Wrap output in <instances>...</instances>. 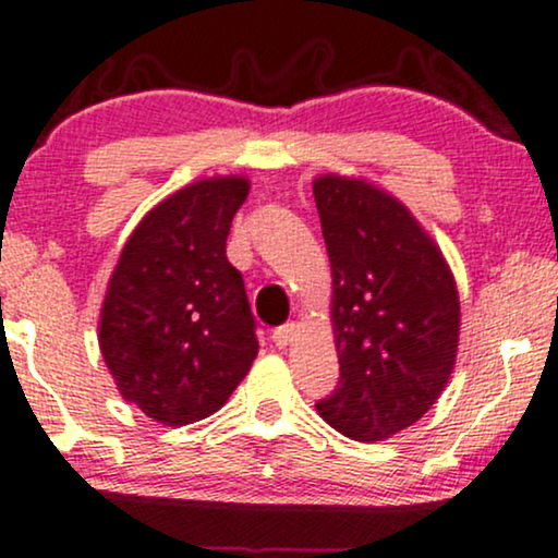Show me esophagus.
<instances>
[{
	"label": "esophagus",
	"mask_w": 558,
	"mask_h": 558,
	"mask_svg": "<svg viewBox=\"0 0 558 558\" xmlns=\"http://www.w3.org/2000/svg\"><path fill=\"white\" fill-rule=\"evenodd\" d=\"M298 331H300V326L298 323H284V326H279L277 331L271 333V339H274V343H277L279 349H284V347H290V343L294 341V336H298Z\"/></svg>",
	"instance_id": "obj_1"
}]
</instances>
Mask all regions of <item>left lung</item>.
I'll list each match as a JSON object with an SVG mask.
<instances>
[{
    "label": "left lung",
    "instance_id": "obj_1",
    "mask_svg": "<svg viewBox=\"0 0 558 558\" xmlns=\"http://www.w3.org/2000/svg\"><path fill=\"white\" fill-rule=\"evenodd\" d=\"M328 260L339 388L318 414L341 435L383 442L418 422L450 380L460 300L439 245L380 185L313 181Z\"/></svg>",
    "mask_w": 558,
    "mask_h": 558
}]
</instances>
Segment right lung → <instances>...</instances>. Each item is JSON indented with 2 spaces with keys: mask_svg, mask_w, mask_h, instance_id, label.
<instances>
[{
  "mask_svg": "<svg viewBox=\"0 0 558 558\" xmlns=\"http://www.w3.org/2000/svg\"><path fill=\"white\" fill-rule=\"evenodd\" d=\"M245 175L183 185L123 245L98 320L116 388L155 422L194 424L222 409L258 354L243 277L225 256Z\"/></svg>",
  "mask_w": 558,
  "mask_h": 558,
  "instance_id": "right-lung-1",
  "label": "right lung"
}]
</instances>
